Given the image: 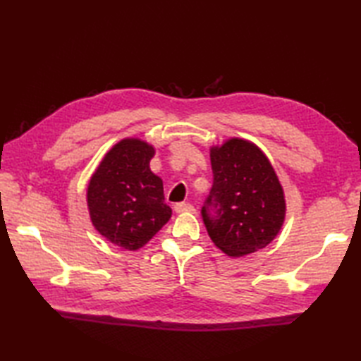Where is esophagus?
I'll return each mask as SVG.
<instances>
[{
  "label": "esophagus",
  "mask_w": 361,
  "mask_h": 361,
  "mask_svg": "<svg viewBox=\"0 0 361 361\" xmlns=\"http://www.w3.org/2000/svg\"><path fill=\"white\" fill-rule=\"evenodd\" d=\"M173 209H175V212H178V214H181V212H194L195 211V208L190 203H176L173 206Z\"/></svg>",
  "instance_id": "esophagus-1"
}]
</instances>
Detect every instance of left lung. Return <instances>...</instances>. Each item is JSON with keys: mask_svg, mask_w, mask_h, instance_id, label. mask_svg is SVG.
Returning <instances> with one entry per match:
<instances>
[{"mask_svg": "<svg viewBox=\"0 0 361 361\" xmlns=\"http://www.w3.org/2000/svg\"><path fill=\"white\" fill-rule=\"evenodd\" d=\"M212 188L202 206L211 240L239 257L267 247L283 224L286 200L270 161L255 144L229 140L211 149Z\"/></svg>", "mask_w": 361, "mask_h": 361, "instance_id": "8db88e82", "label": "left lung"}]
</instances>
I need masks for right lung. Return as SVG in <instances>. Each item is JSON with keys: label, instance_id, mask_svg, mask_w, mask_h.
I'll use <instances>...</instances> for the list:
<instances>
[{"label": "right lung", "instance_id": "add662e5", "mask_svg": "<svg viewBox=\"0 0 361 361\" xmlns=\"http://www.w3.org/2000/svg\"><path fill=\"white\" fill-rule=\"evenodd\" d=\"M152 145L124 140L106 153L88 186V208L96 229L111 243L137 250L172 216L163 181L152 173Z\"/></svg>", "mask_w": 361, "mask_h": 361}]
</instances>
